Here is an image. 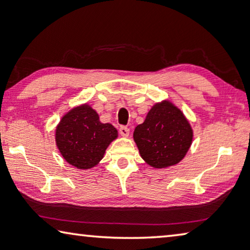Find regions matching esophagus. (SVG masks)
<instances>
[{
  "mask_svg": "<svg viewBox=\"0 0 250 250\" xmlns=\"http://www.w3.org/2000/svg\"><path fill=\"white\" fill-rule=\"evenodd\" d=\"M119 133L122 135V137L128 138L129 133H130V130H129V128H126V126H125V125H121L119 128Z\"/></svg>",
  "mask_w": 250,
  "mask_h": 250,
  "instance_id": "esophagus-1",
  "label": "esophagus"
}]
</instances>
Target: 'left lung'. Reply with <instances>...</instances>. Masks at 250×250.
I'll return each instance as SVG.
<instances>
[{"mask_svg": "<svg viewBox=\"0 0 250 250\" xmlns=\"http://www.w3.org/2000/svg\"><path fill=\"white\" fill-rule=\"evenodd\" d=\"M133 140L141 158L152 167L175 166L188 153L193 141V129L184 113L171 101L156 103L137 125Z\"/></svg>", "mask_w": 250, "mask_h": 250, "instance_id": "left-lung-1", "label": "left lung"}]
</instances>
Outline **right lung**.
Returning <instances> with one entry per match:
<instances>
[{"instance_id": "obj_1", "label": "right lung", "mask_w": 250, "mask_h": 250, "mask_svg": "<svg viewBox=\"0 0 250 250\" xmlns=\"http://www.w3.org/2000/svg\"><path fill=\"white\" fill-rule=\"evenodd\" d=\"M118 138L111 124H103L90 104L70 109L56 126L55 141L62 158L79 170L96 167L110 143Z\"/></svg>"}]
</instances>
